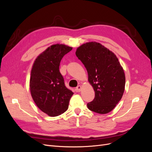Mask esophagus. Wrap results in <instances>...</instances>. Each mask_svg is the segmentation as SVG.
<instances>
[{"instance_id": "obj_1", "label": "esophagus", "mask_w": 152, "mask_h": 152, "mask_svg": "<svg viewBox=\"0 0 152 152\" xmlns=\"http://www.w3.org/2000/svg\"><path fill=\"white\" fill-rule=\"evenodd\" d=\"M81 89H82V87L80 85L77 86V87H76V89H75L76 91H77V92H80L81 91Z\"/></svg>"}]
</instances>
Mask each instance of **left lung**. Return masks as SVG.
I'll use <instances>...</instances> for the list:
<instances>
[{"label":"left lung","instance_id":"8db88e82","mask_svg":"<svg viewBox=\"0 0 152 152\" xmlns=\"http://www.w3.org/2000/svg\"><path fill=\"white\" fill-rule=\"evenodd\" d=\"M75 54L84 65L88 80L95 92L94 99L87 103V108L99 114L111 112L120 102L125 89V73L118 58L96 42L82 44Z\"/></svg>","mask_w":152,"mask_h":152}]
</instances>
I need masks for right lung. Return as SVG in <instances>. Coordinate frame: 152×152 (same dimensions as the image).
Wrapping results in <instances>:
<instances>
[{
	"instance_id": "obj_1",
	"label": "right lung",
	"mask_w": 152,
	"mask_h": 152,
	"mask_svg": "<svg viewBox=\"0 0 152 152\" xmlns=\"http://www.w3.org/2000/svg\"><path fill=\"white\" fill-rule=\"evenodd\" d=\"M72 49L64 44L50 45L36 58L31 68V97L41 111L50 117L66 112L73 94L66 87L59 70L61 59Z\"/></svg>"
}]
</instances>
